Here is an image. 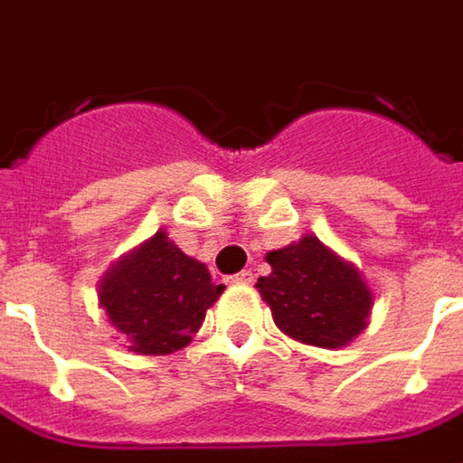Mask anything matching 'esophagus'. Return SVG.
I'll return each mask as SVG.
<instances>
[{"instance_id":"34e87169","label":"esophagus","mask_w":463,"mask_h":463,"mask_svg":"<svg viewBox=\"0 0 463 463\" xmlns=\"http://www.w3.org/2000/svg\"><path fill=\"white\" fill-rule=\"evenodd\" d=\"M231 284H253V271H241L231 276Z\"/></svg>"}]
</instances>
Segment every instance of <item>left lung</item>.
Instances as JSON below:
<instances>
[{"label": "left lung", "mask_w": 463, "mask_h": 463, "mask_svg": "<svg viewBox=\"0 0 463 463\" xmlns=\"http://www.w3.org/2000/svg\"><path fill=\"white\" fill-rule=\"evenodd\" d=\"M266 263L271 273L260 276L256 288L286 337L335 350L367 329L375 304L373 288L354 263L317 235L269 250Z\"/></svg>", "instance_id": "left-lung-1"}]
</instances>
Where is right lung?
I'll use <instances>...</instances> for the list:
<instances>
[{
    "mask_svg": "<svg viewBox=\"0 0 463 463\" xmlns=\"http://www.w3.org/2000/svg\"><path fill=\"white\" fill-rule=\"evenodd\" d=\"M222 291L205 263L156 231L100 276L99 307L128 352L169 354L190 345Z\"/></svg>",
    "mask_w": 463,
    "mask_h": 463,
    "instance_id": "right-lung-1",
    "label": "right lung"
}]
</instances>
